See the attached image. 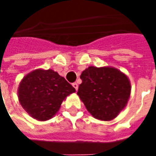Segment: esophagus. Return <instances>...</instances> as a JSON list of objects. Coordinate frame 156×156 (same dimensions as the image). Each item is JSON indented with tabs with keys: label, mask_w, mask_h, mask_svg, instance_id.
I'll return each instance as SVG.
<instances>
[{
	"label": "esophagus",
	"mask_w": 156,
	"mask_h": 156,
	"mask_svg": "<svg viewBox=\"0 0 156 156\" xmlns=\"http://www.w3.org/2000/svg\"><path fill=\"white\" fill-rule=\"evenodd\" d=\"M73 88H74L75 89H76V91H77V90H78V83H73Z\"/></svg>",
	"instance_id": "34e87169"
}]
</instances>
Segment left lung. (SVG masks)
I'll use <instances>...</instances> for the list:
<instances>
[{"instance_id": "left-lung-1", "label": "left lung", "mask_w": 156, "mask_h": 156, "mask_svg": "<svg viewBox=\"0 0 156 156\" xmlns=\"http://www.w3.org/2000/svg\"><path fill=\"white\" fill-rule=\"evenodd\" d=\"M78 95L95 119H114L126 106L130 82L126 75L111 67H88L83 71Z\"/></svg>"}]
</instances>
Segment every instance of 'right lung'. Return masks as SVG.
Returning <instances> with one entry per match:
<instances>
[{
  "label": "right lung",
  "mask_w": 156,
  "mask_h": 156,
  "mask_svg": "<svg viewBox=\"0 0 156 156\" xmlns=\"http://www.w3.org/2000/svg\"><path fill=\"white\" fill-rule=\"evenodd\" d=\"M75 88L63 77L51 69H37L22 78L18 98L22 108L31 117L40 121L53 117L67 96Z\"/></svg>",
  "instance_id": "1"
}]
</instances>
